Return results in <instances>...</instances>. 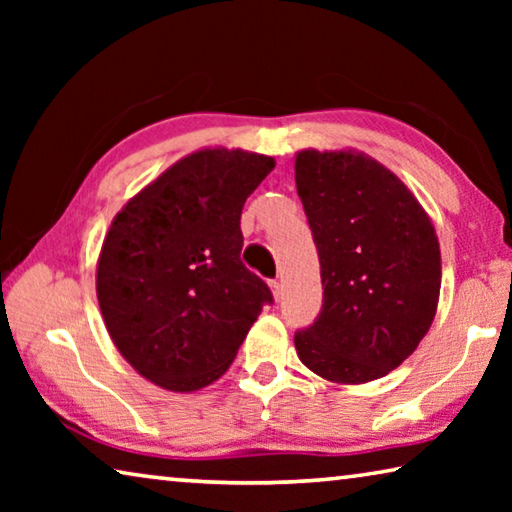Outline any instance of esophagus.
I'll return each instance as SVG.
<instances>
[{"label":"esophagus","mask_w":512,"mask_h":512,"mask_svg":"<svg viewBox=\"0 0 512 512\" xmlns=\"http://www.w3.org/2000/svg\"><path fill=\"white\" fill-rule=\"evenodd\" d=\"M268 287H271L275 300L282 298V282L280 280H271V282H268Z\"/></svg>","instance_id":"esophagus-1"}]
</instances>
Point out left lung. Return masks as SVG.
Masks as SVG:
<instances>
[{
	"label": "left lung",
	"instance_id": "1",
	"mask_svg": "<svg viewBox=\"0 0 512 512\" xmlns=\"http://www.w3.org/2000/svg\"><path fill=\"white\" fill-rule=\"evenodd\" d=\"M296 187L323 282L320 314L293 336L298 357L339 384L384 377L436 316V230L402 180L363 153L300 151Z\"/></svg>",
	"mask_w": 512,
	"mask_h": 512
}]
</instances>
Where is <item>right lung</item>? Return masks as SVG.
Wrapping results in <instances>:
<instances>
[{"label": "right lung", "instance_id": "1", "mask_svg": "<svg viewBox=\"0 0 512 512\" xmlns=\"http://www.w3.org/2000/svg\"><path fill=\"white\" fill-rule=\"evenodd\" d=\"M275 167L248 151L187 155L126 203L97 266L103 320L124 359L167 391H198L237 357L273 305L241 262L246 198Z\"/></svg>", "mask_w": 512, "mask_h": 512}]
</instances>
